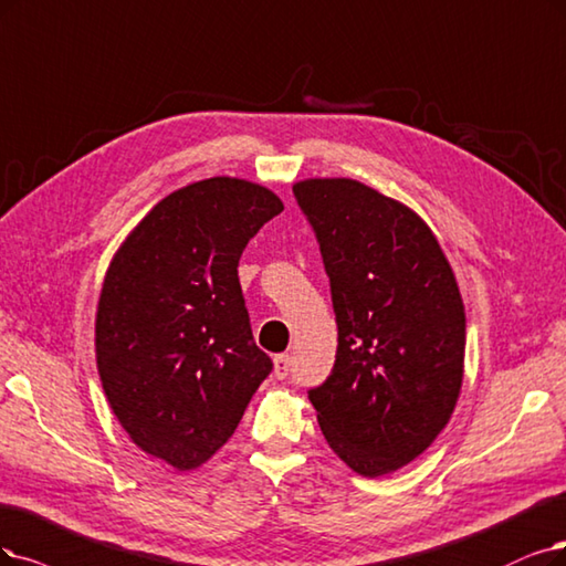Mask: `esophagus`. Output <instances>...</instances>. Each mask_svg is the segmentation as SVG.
Instances as JSON below:
<instances>
[{
	"mask_svg": "<svg viewBox=\"0 0 566 566\" xmlns=\"http://www.w3.org/2000/svg\"><path fill=\"white\" fill-rule=\"evenodd\" d=\"M272 364H275V375L280 380H284L286 375L291 373V357H289V354H277V357L272 359Z\"/></svg>",
	"mask_w": 566,
	"mask_h": 566,
	"instance_id": "esophagus-1",
	"label": "esophagus"
}]
</instances>
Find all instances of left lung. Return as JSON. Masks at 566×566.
<instances>
[{"label":"left lung","mask_w":566,"mask_h":566,"mask_svg":"<svg viewBox=\"0 0 566 566\" xmlns=\"http://www.w3.org/2000/svg\"><path fill=\"white\" fill-rule=\"evenodd\" d=\"M315 230L338 324L336 364L310 389L331 450L366 478L410 464L450 422L467 315L431 228L354 179L294 184Z\"/></svg>","instance_id":"1"}]
</instances>
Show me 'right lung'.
Returning a JSON list of instances; mask_svg holds the SVG:
<instances>
[{
  "mask_svg": "<svg viewBox=\"0 0 566 566\" xmlns=\"http://www.w3.org/2000/svg\"><path fill=\"white\" fill-rule=\"evenodd\" d=\"M282 209L247 179L188 184L133 228L104 275L102 389L133 443L177 471L198 469L233 436L272 370L251 336L238 263Z\"/></svg>",
  "mask_w": 566,
  "mask_h": 566,
  "instance_id": "right-lung-1",
  "label": "right lung"
}]
</instances>
